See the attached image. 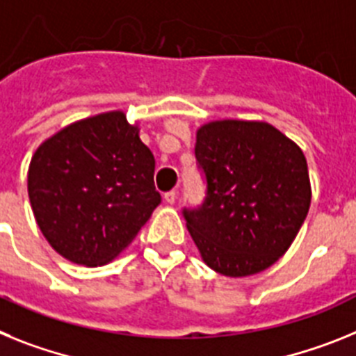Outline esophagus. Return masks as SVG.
Here are the masks:
<instances>
[{"instance_id":"34e87169","label":"esophagus","mask_w":356,"mask_h":356,"mask_svg":"<svg viewBox=\"0 0 356 356\" xmlns=\"http://www.w3.org/2000/svg\"><path fill=\"white\" fill-rule=\"evenodd\" d=\"M175 199H177V191H175V190L166 191V193H165V200H166V202H168V204H174Z\"/></svg>"}]
</instances>
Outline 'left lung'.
Here are the masks:
<instances>
[{
    "mask_svg": "<svg viewBox=\"0 0 356 356\" xmlns=\"http://www.w3.org/2000/svg\"><path fill=\"white\" fill-rule=\"evenodd\" d=\"M195 157L206 197L182 215L206 265L242 277L276 264L310 208L301 148L265 122L224 120L200 127Z\"/></svg>",
    "mask_w": 356,
    "mask_h": 356,
    "instance_id": "left-lung-1",
    "label": "left lung"
}]
</instances>
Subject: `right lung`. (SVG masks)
<instances>
[{"mask_svg":"<svg viewBox=\"0 0 356 356\" xmlns=\"http://www.w3.org/2000/svg\"><path fill=\"white\" fill-rule=\"evenodd\" d=\"M120 111L66 127L33 154L29 197L55 251L97 267L120 254L161 204L156 159Z\"/></svg>","mask_w":356,"mask_h":356,"instance_id":"1","label":"right lung"}]
</instances>
